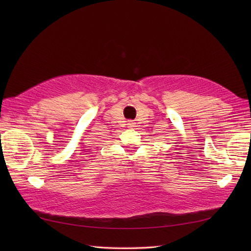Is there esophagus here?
Here are the masks:
<instances>
[{"mask_svg":"<svg viewBox=\"0 0 251 251\" xmlns=\"http://www.w3.org/2000/svg\"><path fill=\"white\" fill-rule=\"evenodd\" d=\"M135 123L134 121H128V124H127V127L128 128H133V127H135Z\"/></svg>","mask_w":251,"mask_h":251,"instance_id":"34e87169","label":"esophagus"}]
</instances>
